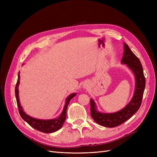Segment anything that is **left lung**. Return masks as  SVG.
I'll return each instance as SVG.
<instances>
[{
  "instance_id": "left-lung-1",
  "label": "left lung",
  "mask_w": 157,
  "mask_h": 157,
  "mask_svg": "<svg viewBox=\"0 0 157 157\" xmlns=\"http://www.w3.org/2000/svg\"><path fill=\"white\" fill-rule=\"evenodd\" d=\"M124 52L121 62L126 64L136 77V90L131 101L120 111L114 113H101L96 110L93 99L90 101V113L95 122L108 128L121 125L130 118L140 109L145 87V78L142 65L139 58L133 53L128 46L124 43Z\"/></svg>"
}]
</instances>
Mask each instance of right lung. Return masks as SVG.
Here are the masks:
<instances>
[{
  "mask_svg": "<svg viewBox=\"0 0 157 157\" xmlns=\"http://www.w3.org/2000/svg\"><path fill=\"white\" fill-rule=\"evenodd\" d=\"M19 84H20V72L18 73L17 81L15 87V95L16 98V101H17L19 113H20V115L23 119L25 121H26L28 124H29L33 128H35V129L42 132L47 133V134H48V133L54 132L57 130H59L60 128L62 127L63 123L65 121L66 116H67V112L66 111H67V109L69 105V103L71 99L76 96V94H72L67 98L63 111L59 118H56V119H52V120H46V121L39 120V119H36V118L29 117V115H27V114H25L24 112H23L22 107L20 105V99H19V96H18Z\"/></svg>",
  "mask_w": 157,
  "mask_h": 157,
  "instance_id": "add662e5",
  "label": "right lung"
}]
</instances>
